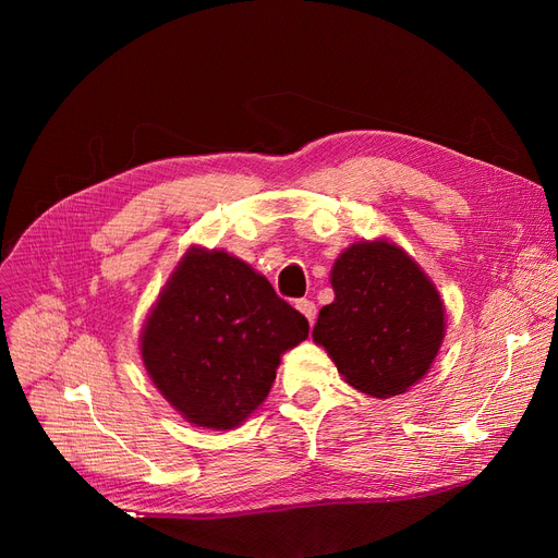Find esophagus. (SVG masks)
<instances>
[{"mask_svg":"<svg viewBox=\"0 0 558 558\" xmlns=\"http://www.w3.org/2000/svg\"><path fill=\"white\" fill-rule=\"evenodd\" d=\"M296 310L310 320V326H314V318H316V305L312 303V301H305V299H301V301H296Z\"/></svg>","mask_w":558,"mask_h":558,"instance_id":"esophagus-1","label":"esophagus"}]
</instances>
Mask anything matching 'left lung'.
Here are the masks:
<instances>
[{"instance_id":"1","label":"left lung","mask_w":558,"mask_h":558,"mask_svg":"<svg viewBox=\"0 0 558 558\" xmlns=\"http://www.w3.org/2000/svg\"><path fill=\"white\" fill-rule=\"evenodd\" d=\"M335 301L312 339L350 387L387 400L418 385L446 337V305L421 264L387 238L362 240L332 264Z\"/></svg>"}]
</instances>
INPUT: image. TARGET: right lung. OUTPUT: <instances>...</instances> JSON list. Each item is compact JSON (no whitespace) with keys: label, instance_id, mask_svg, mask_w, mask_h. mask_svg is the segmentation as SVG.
I'll return each instance as SVG.
<instances>
[{"label":"right lung","instance_id":"add662e5","mask_svg":"<svg viewBox=\"0 0 558 558\" xmlns=\"http://www.w3.org/2000/svg\"><path fill=\"white\" fill-rule=\"evenodd\" d=\"M307 332V318L251 264L194 244L144 320L140 355L187 423L228 432L267 400L280 357Z\"/></svg>","mask_w":558,"mask_h":558}]
</instances>
